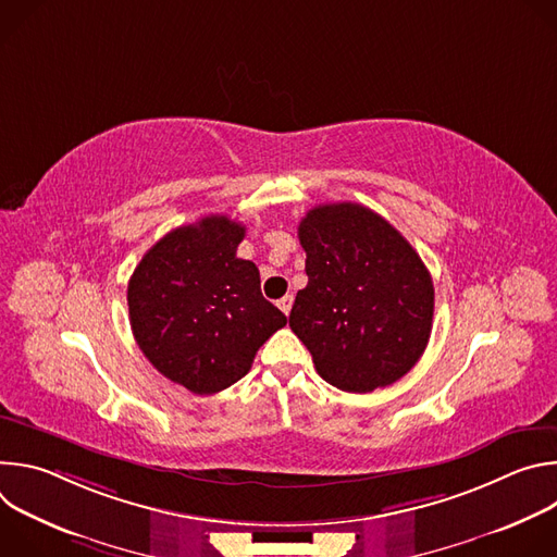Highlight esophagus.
<instances>
[{
  "mask_svg": "<svg viewBox=\"0 0 557 557\" xmlns=\"http://www.w3.org/2000/svg\"><path fill=\"white\" fill-rule=\"evenodd\" d=\"M277 306H280V310H282L284 314H288L290 308H293V295H284L282 299H277Z\"/></svg>",
  "mask_w": 557,
  "mask_h": 557,
  "instance_id": "34e87169",
  "label": "esophagus"
}]
</instances>
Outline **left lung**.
<instances>
[{
  "instance_id": "left-lung-1",
  "label": "left lung",
  "mask_w": 557,
  "mask_h": 557,
  "mask_svg": "<svg viewBox=\"0 0 557 557\" xmlns=\"http://www.w3.org/2000/svg\"><path fill=\"white\" fill-rule=\"evenodd\" d=\"M308 284L288 326L317 374L366 394L408 374L434 317V284L419 253L385 218L357 202L310 209L297 228Z\"/></svg>"
}]
</instances>
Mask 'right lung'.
Instances as JSON below:
<instances>
[{
	"label": "right lung",
	"instance_id": "obj_1",
	"mask_svg": "<svg viewBox=\"0 0 557 557\" xmlns=\"http://www.w3.org/2000/svg\"><path fill=\"white\" fill-rule=\"evenodd\" d=\"M247 226L205 215L163 235L127 284L134 339L151 366L194 394L240 381L286 314L264 299L260 271L237 258Z\"/></svg>",
	"mask_w": 557,
	"mask_h": 557
}]
</instances>
